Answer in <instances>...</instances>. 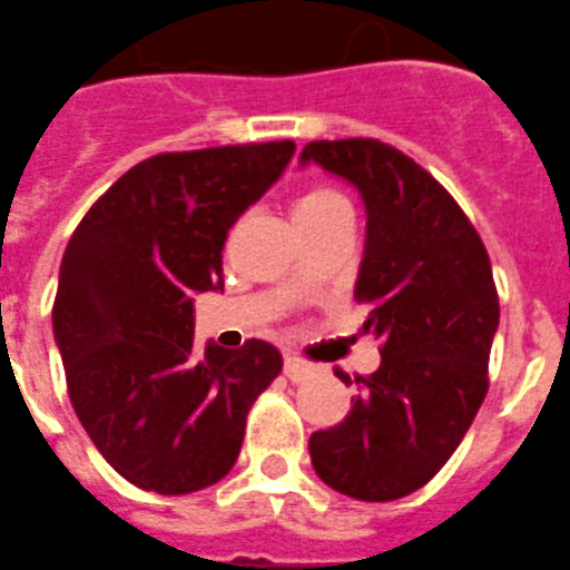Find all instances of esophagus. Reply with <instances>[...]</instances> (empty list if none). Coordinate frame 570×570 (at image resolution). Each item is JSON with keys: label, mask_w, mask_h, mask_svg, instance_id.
Masks as SVG:
<instances>
[{"label": "esophagus", "mask_w": 570, "mask_h": 570, "mask_svg": "<svg viewBox=\"0 0 570 570\" xmlns=\"http://www.w3.org/2000/svg\"><path fill=\"white\" fill-rule=\"evenodd\" d=\"M313 373H315V367L313 364H306L304 358H295V355H286L284 358V375L292 381V384L306 381Z\"/></svg>", "instance_id": "34e87169"}]
</instances>
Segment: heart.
Wrapping results in <instances>:
<instances>
[{
  "mask_svg": "<svg viewBox=\"0 0 570 570\" xmlns=\"http://www.w3.org/2000/svg\"><path fill=\"white\" fill-rule=\"evenodd\" d=\"M335 217H353V206L333 186H309L304 195L295 200V220L298 229H313V226L330 224Z\"/></svg>",
  "mask_w": 570,
  "mask_h": 570,
  "instance_id": "heart-1",
  "label": "heart"
}]
</instances>
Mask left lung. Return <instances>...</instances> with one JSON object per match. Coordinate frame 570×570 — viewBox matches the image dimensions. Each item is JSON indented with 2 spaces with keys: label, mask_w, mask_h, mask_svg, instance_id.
Returning a JSON list of instances; mask_svg holds the SVG:
<instances>
[{
  "label": "left lung",
  "mask_w": 570,
  "mask_h": 570,
  "mask_svg": "<svg viewBox=\"0 0 570 570\" xmlns=\"http://www.w3.org/2000/svg\"><path fill=\"white\" fill-rule=\"evenodd\" d=\"M309 163L364 203L355 301L367 306L361 330L381 341L379 370L355 379L344 422L309 435V459L333 491L390 502L442 470L482 407L499 330L491 257L459 203L399 148L315 140L301 151Z\"/></svg>",
  "instance_id": "1"
}]
</instances>
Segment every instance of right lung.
Instances as JSON below:
<instances>
[{"instance_id":"right-lung-1","label":"right lung","mask_w":570,"mask_h":570,"mask_svg":"<svg viewBox=\"0 0 570 570\" xmlns=\"http://www.w3.org/2000/svg\"><path fill=\"white\" fill-rule=\"evenodd\" d=\"M295 142L200 148L128 168L68 240L53 338L68 395L120 476L163 497L220 482L246 413L281 373L266 341L195 350L197 292L224 289V244Z\"/></svg>"}]
</instances>
